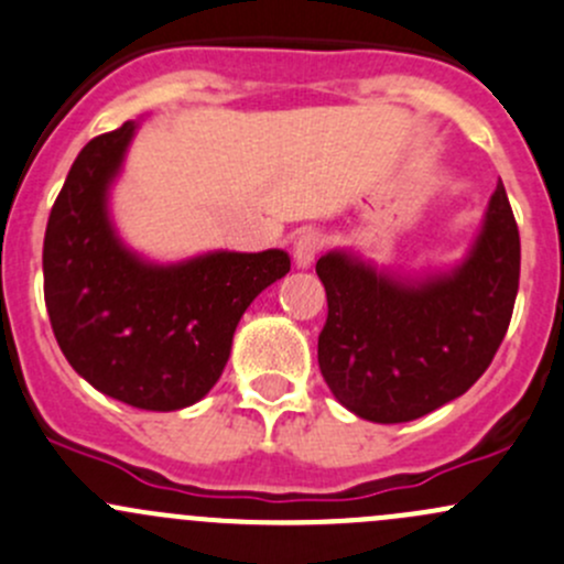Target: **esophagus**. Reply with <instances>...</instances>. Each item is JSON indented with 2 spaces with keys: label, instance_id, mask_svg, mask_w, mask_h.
Here are the masks:
<instances>
[{
  "label": "esophagus",
  "instance_id": "1",
  "mask_svg": "<svg viewBox=\"0 0 564 564\" xmlns=\"http://www.w3.org/2000/svg\"><path fill=\"white\" fill-rule=\"evenodd\" d=\"M324 240L318 231H303V235L294 240V264L300 267V270H308L311 264H314L316 253L322 250Z\"/></svg>",
  "mask_w": 564,
  "mask_h": 564
}]
</instances>
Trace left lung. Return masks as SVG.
I'll list each match as a JSON object with an SVG mask.
<instances>
[{"mask_svg":"<svg viewBox=\"0 0 564 564\" xmlns=\"http://www.w3.org/2000/svg\"><path fill=\"white\" fill-rule=\"evenodd\" d=\"M521 240L499 182L480 231L447 270H392L327 250L318 368L333 395L371 423H409L464 395L486 373L519 294Z\"/></svg>","mask_w":564,"mask_h":564,"instance_id":"left-lung-1","label":"left lung"}]
</instances>
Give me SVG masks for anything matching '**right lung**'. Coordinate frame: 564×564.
Instances as JSON below:
<instances>
[{"instance_id": "right-lung-1", "label": "right lung", "mask_w": 564, "mask_h": 564, "mask_svg": "<svg viewBox=\"0 0 564 564\" xmlns=\"http://www.w3.org/2000/svg\"><path fill=\"white\" fill-rule=\"evenodd\" d=\"M139 124L93 139L70 166L45 226V308L78 377L135 409L174 412L215 388L242 314L292 259L207 250L158 264L124 246L108 202Z\"/></svg>"}]
</instances>
